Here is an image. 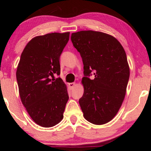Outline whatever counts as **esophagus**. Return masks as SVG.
<instances>
[{
	"instance_id": "obj_1",
	"label": "esophagus",
	"mask_w": 151,
	"mask_h": 151,
	"mask_svg": "<svg viewBox=\"0 0 151 151\" xmlns=\"http://www.w3.org/2000/svg\"><path fill=\"white\" fill-rule=\"evenodd\" d=\"M69 87L71 88H73L74 86H76V83H75V82H72V83H69Z\"/></svg>"
}]
</instances>
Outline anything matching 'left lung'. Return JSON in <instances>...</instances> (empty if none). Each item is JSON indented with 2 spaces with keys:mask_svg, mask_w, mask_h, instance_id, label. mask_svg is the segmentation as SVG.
I'll return each instance as SVG.
<instances>
[{
  "mask_svg": "<svg viewBox=\"0 0 151 151\" xmlns=\"http://www.w3.org/2000/svg\"><path fill=\"white\" fill-rule=\"evenodd\" d=\"M71 40L84 65L79 100L83 115L93 124H104L116 115L124 99L130 76L127 54L116 38L103 32L80 31ZM91 72L93 79L89 78Z\"/></svg>",
  "mask_w": 151,
  "mask_h": 151,
  "instance_id": "1",
  "label": "left lung"
}]
</instances>
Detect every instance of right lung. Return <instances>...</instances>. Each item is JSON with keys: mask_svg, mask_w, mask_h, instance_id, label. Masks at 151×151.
<instances>
[{"mask_svg": "<svg viewBox=\"0 0 151 151\" xmlns=\"http://www.w3.org/2000/svg\"><path fill=\"white\" fill-rule=\"evenodd\" d=\"M69 32L36 36L22 51L16 71L20 97L32 119L42 127H52L63 118L69 100L67 86L60 78V57Z\"/></svg>", "mask_w": 151, "mask_h": 151, "instance_id": "obj_1", "label": "right lung"}]
</instances>
